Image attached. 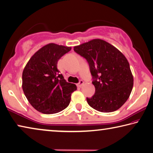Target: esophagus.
<instances>
[{"label":"esophagus","mask_w":153,"mask_h":153,"mask_svg":"<svg viewBox=\"0 0 153 153\" xmlns=\"http://www.w3.org/2000/svg\"><path fill=\"white\" fill-rule=\"evenodd\" d=\"M84 84V82L82 81V80H80L79 82L78 83V84H77V86H78V87H82Z\"/></svg>","instance_id":"esophagus-1"}]
</instances>
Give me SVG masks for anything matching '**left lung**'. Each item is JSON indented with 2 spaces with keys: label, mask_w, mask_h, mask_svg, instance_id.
Wrapping results in <instances>:
<instances>
[{
  "label": "left lung",
  "mask_w": 153,
  "mask_h": 153,
  "mask_svg": "<svg viewBox=\"0 0 153 153\" xmlns=\"http://www.w3.org/2000/svg\"><path fill=\"white\" fill-rule=\"evenodd\" d=\"M86 59L93 77L95 94L87 102L95 110L110 113L119 109L129 97L134 78L128 61L117 48L101 39L74 47Z\"/></svg>",
  "instance_id": "8db88e82"
}]
</instances>
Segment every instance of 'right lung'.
<instances>
[{
	"label": "right lung",
	"mask_w": 153,
	"mask_h": 153,
	"mask_svg": "<svg viewBox=\"0 0 153 153\" xmlns=\"http://www.w3.org/2000/svg\"><path fill=\"white\" fill-rule=\"evenodd\" d=\"M71 46L49 43L33 54L22 74V88L30 105L44 114L60 112L68 107L76 84L67 82L59 74V59Z\"/></svg>",
	"instance_id": "1"
}]
</instances>
